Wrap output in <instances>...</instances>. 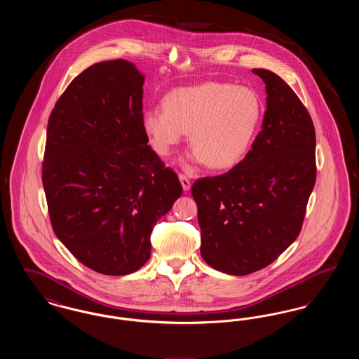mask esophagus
<instances>
[{
	"label": "esophagus",
	"instance_id": "obj_1",
	"mask_svg": "<svg viewBox=\"0 0 359 359\" xmlns=\"http://www.w3.org/2000/svg\"><path fill=\"white\" fill-rule=\"evenodd\" d=\"M179 179H180V183H182V187L184 191H189V188H191V182H189V179H188L186 175H183V173H180L179 175Z\"/></svg>",
	"mask_w": 359,
	"mask_h": 359
}]
</instances>
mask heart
Here are the masks:
<instances>
[{
  "mask_svg": "<svg viewBox=\"0 0 359 359\" xmlns=\"http://www.w3.org/2000/svg\"><path fill=\"white\" fill-rule=\"evenodd\" d=\"M261 114V101L253 90L205 82L173 90L164 98V109L145 110L141 122L156 154H171L189 130L194 148L188 160L226 170L248 154Z\"/></svg>",
  "mask_w": 359,
  "mask_h": 359,
  "instance_id": "obj_1",
  "label": "heart"
}]
</instances>
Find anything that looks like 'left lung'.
I'll return each mask as SVG.
<instances>
[{
    "instance_id": "left-lung-1",
    "label": "left lung",
    "mask_w": 359,
    "mask_h": 359,
    "mask_svg": "<svg viewBox=\"0 0 359 359\" xmlns=\"http://www.w3.org/2000/svg\"><path fill=\"white\" fill-rule=\"evenodd\" d=\"M266 90L262 129L236 167L194 183L201 255L222 273L245 276L297 238L316 180V136L307 109L278 75L255 69Z\"/></svg>"
}]
</instances>
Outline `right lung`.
Masks as SVG:
<instances>
[{
  "label": "right lung",
  "instance_id": "obj_1",
  "mask_svg": "<svg viewBox=\"0 0 359 359\" xmlns=\"http://www.w3.org/2000/svg\"><path fill=\"white\" fill-rule=\"evenodd\" d=\"M144 79L128 60L95 63L69 83L47 126L52 229L79 262L107 276L133 273L149 259L154 226L183 192L148 145Z\"/></svg>",
  "mask_w": 359,
  "mask_h": 359
}]
</instances>
